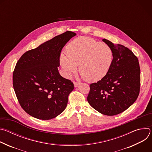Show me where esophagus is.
Listing matches in <instances>:
<instances>
[{
    "instance_id": "esophagus-1",
    "label": "esophagus",
    "mask_w": 152,
    "mask_h": 152,
    "mask_svg": "<svg viewBox=\"0 0 152 152\" xmlns=\"http://www.w3.org/2000/svg\"><path fill=\"white\" fill-rule=\"evenodd\" d=\"M73 83H74V86H75V88L77 87L78 85H79V84L78 82H73Z\"/></svg>"
}]
</instances>
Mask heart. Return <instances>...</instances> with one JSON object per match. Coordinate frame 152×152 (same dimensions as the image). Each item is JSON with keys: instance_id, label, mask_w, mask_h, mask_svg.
Returning a JSON list of instances; mask_svg holds the SVG:
<instances>
[{"instance_id": "b5f03b06", "label": "heart", "mask_w": 152, "mask_h": 152, "mask_svg": "<svg viewBox=\"0 0 152 152\" xmlns=\"http://www.w3.org/2000/svg\"><path fill=\"white\" fill-rule=\"evenodd\" d=\"M66 55L61 54L60 64L66 76L77 70L87 82L102 79L109 72L113 61L112 49L88 37H79L71 41L66 48Z\"/></svg>"}]
</instances>
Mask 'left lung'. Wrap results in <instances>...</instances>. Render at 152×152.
<instances>
[{
	"mask_svg": "<svg viewBox=\"0 0 152 152\" xmlns=\"http://www.w3.org/2000/svg\"><path fill=\"white\" fill-rule=\"evenodd\" d=\"M102 41L112 49L113 61L106 76L90 85L87 100L100 113L112 116L123 113L137 100L140 68L137 57L127 48L104 38Z\"/></svg>",
	"mask_w": 152,
	"mask_h": 152,
	"instance_id": "obj_1",
	"label": "left lung"
}]
</instances>
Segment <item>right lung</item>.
Here are the masks:
<instances>
[{"label":"right lung","instance_id":"obj_1","mask_svg":"<svg viewBox=\"0 0 152 152\" xmlns=\"http://www.w3.org/2000/svg\"><path fill=\"white\" fill-rule=\"evenodd\" d=\"M76 35L67 31L56 36L25 52L17 62L14 89L21 107L32 117L50 120L67 107L74 85L60 75L58 67L62 48Z\"/></svg>","mask_w":152,"mask_h":152}]
</instances>
